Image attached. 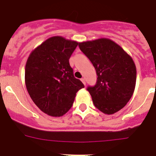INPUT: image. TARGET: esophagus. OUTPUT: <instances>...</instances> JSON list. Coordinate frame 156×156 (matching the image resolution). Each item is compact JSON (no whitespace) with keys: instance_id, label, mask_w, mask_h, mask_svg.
<instances>
[{"instance_id":"34e87169","label":"esophagus","mask_w":156,"mask_h":156,"mask_svg":"<svg viewBox=\"0 0 156 156\" xmlns=\"http://www.w3.org/2000/svg\"><path fill=\"white\" fill-rule=\"evenodd\" d=\"M81 81H82V83L83 84H84V85H86V81H85V79H84V78H81Z\"/></svg>"}]
</instances>
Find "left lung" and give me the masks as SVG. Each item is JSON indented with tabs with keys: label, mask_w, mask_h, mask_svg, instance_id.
Segmentation results:
<instances>
[{
	"label": "left lung",
	"mask_w": 156,
	"mask_h": 156,
	"mask_svg": "<svg viewBox=\"0 0 156 156\" xmlns=\"http://www.w3.org/2000/svg\"><path fill=\"white\" fill-rule=\"evenodd\" d=\"M78 46L97 72V84L87 89L94 106L104 114L117 112L134 91L136 69L133 59L115 42L104 37L81 42Z\"/></svg>",
	"instance_id": "8db88e82"
}]
</instances>
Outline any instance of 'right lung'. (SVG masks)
<instances>
[{
    "label": "right lung",
    "mask_w": 156,
    "mask_h": 156,
    "mask_svg": "<svg viewBox=\"0 0 156 156\" xmlns=\"http://www.w3.org/2000/svg\"><path fill=\"white\" fill-rule=\"evenodd\" d=\"M78 42L61 36L47 39L30 53L25 82L30 97L43 112L60 117L70 109L76 93L84 87L74 77L69 58Z\"/></svg>",
    "instance_id": "add662e5"
}]
</instances>
